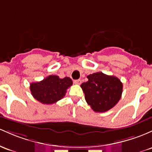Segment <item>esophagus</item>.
Returning <instances> with one entry per match:
<instances>
[{
    "label": "esophagus",
    "instance_id": "34e87169",
    "mask_svg": "<svg viewBox=\"0 0 152 152\" xmlns=\"http://www.w3.org/2000/svg\"><path fill=\"white\" fill-rule=\"evenodd\" d=\"M74 84H81V79H78V80H75L74 81Z\"/></svg>",
    "mask_w": 152,
    "mask_h": 152
}]
</instances>
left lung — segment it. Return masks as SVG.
Returning <instances> with one entry per match:
<instances>
[{"label": "left lung", "instance_id": "left-lung-1", "mask_svg": "<svg viewBox=\"0 0 152 152\" xmlns=\"http://www.w3.org/2000/svg\"><path fill=\"white\" fill-rule=\"evenodd\" d=\"M88 81L81 85L85 99L96 113L113 108L121 98L123 84L118 78L97 72L87 76Z\"/></svg>", "mask_w": 152, "mask_h": 152}]
</instances>
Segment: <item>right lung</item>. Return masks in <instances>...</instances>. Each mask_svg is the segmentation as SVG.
Segmentation results:
<instances>
[{
	"mask_svg": "<svg viewBox=\"0 0 152 152\" xmlns=\"http://www.w3.org/2000/svg\"><path fill=\"white\" fill-rule=\"evenodd\" d=\"M73 84L69 77L60 79L58 76H48L39 82L31 83L30 90L34 99L45 104H51L61 99Z\"/></svg>",
	"mask_w": 152,
	"mask_h": 152,
	"instance_id": "obj_1",
	"label": "right lung"
}]
</instances>
